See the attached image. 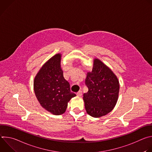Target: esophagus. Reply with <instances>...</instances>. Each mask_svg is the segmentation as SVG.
<instances>
[{"instance_id":"34e87169","label":"esophagus","mask_w":152,"mask_h":152,"mask_svg":"<svg viewBox=\"0 0 152 152\" xmlns=\"http://www.w3.org/2000/svg\"><path fill=\"white\" fill-rule=\"evenodd\" d=\"M76 95H77V96H78V97H81L82 95V92L81 91H78V92L76 93Z\"/></svg>"}]
</instances>
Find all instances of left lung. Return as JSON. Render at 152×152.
Wrapping results in <instances>:
<instances>
[{
	"instance_id": "8db88e82",
	"label": "left lung",
	"mask_w": 152,
	"mask_h": 152,
	"mask_svg": "<svg viewBox=\"0 0 152 152\" xmlns=\"http://www.w3.org/2000/svg\"><path fill=\"white\" fill-rule=\"evenodd\" d=\"M85 84L88 91L83 94L86 113L98 118L110 113L118 98L120 83L114 72L98 58L93 60L91 72L86 73Z\"/></svg>"
}]
</instances>
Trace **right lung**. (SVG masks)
<instances>
[{
  "label": "right lung",
  "instance_id": "right-lung-1",
  "mask_svg": "<svg viewBox=\"0 0 152 152\" xmlns=\"http://www.w3.org/2000/svg\"><path fill=\"white\" fill-rule=\"evenodd\" d=\"M62 55L57 53L46 62L36 75L34 90L40 105L53 115L66 111L68 103L76 95L70 91V84L63 76Z\"/></svg>",
  "mask_w": 152,
  "mask_h": 152
}]
</instances>
